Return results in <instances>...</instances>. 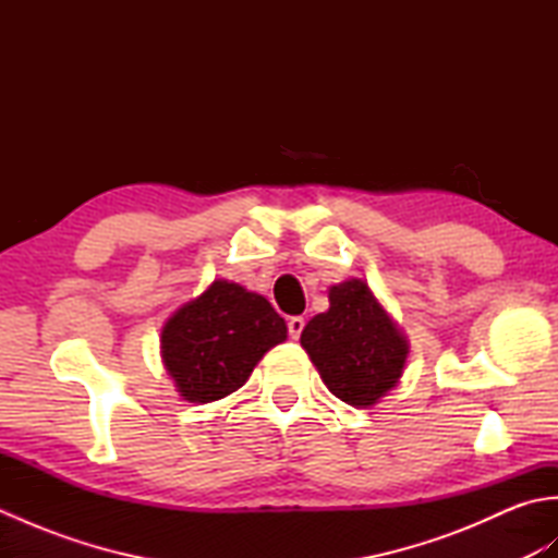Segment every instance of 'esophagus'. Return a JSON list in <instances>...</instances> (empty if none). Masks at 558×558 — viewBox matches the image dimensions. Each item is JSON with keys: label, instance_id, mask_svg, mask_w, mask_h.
<instances>
[{"label": "esophagus", "instance_id": "1", "mask_svg": "<svg viewBox=\"0 0 558 558\" xmlns=\"http://www.w3.org/2000/svg\"><path fill=\"white\" fill-rule=\"evenodd\" d=\"M304 318L302 316H292L290 322H288V330H290V338H294L298 340L300 336H302V330H304Z\"/></svg>", "mask_w": 558, "mask_h": 558}]
</instances>
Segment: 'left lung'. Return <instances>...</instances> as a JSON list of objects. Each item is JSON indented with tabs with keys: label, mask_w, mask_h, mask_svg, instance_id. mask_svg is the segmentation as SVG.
Here are the masks:
<instances>
[{
	"label": "left lung",
	"mask_w": 558,
	"mask_h": 558,
	"mask_svg": "<svg viewBox=\"0 0 558 558\" xmlns=\"http://www.w3.org/2000/svg\"><path fill=\"white\" fill-rule=\"evenodd\" d=\"M328 302V312L304 326L302 348L336 398L352 408L376 405L400 381L408 340L364 280L333 286Z\"/></svg>",
	"instance_id": "1"
}]
</instances>
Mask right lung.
<instances>
[{
  "mask_svg": "<svg viewBox=\"0 0 558 558\" xmlns=\"http://www.w3.org/2000/svg\"><path fill=\"white\" fill-rule=\"evenodd\" d=\"M288 338V326L266 298L216 280L162 326L165 369L189 402H213L246 384L260 357Z\"/></svg>",
  "mask_w": 558,
  "mask_h": 558,
  "instance_id": "1",
  "label": "right lung"
}]
</instances>
